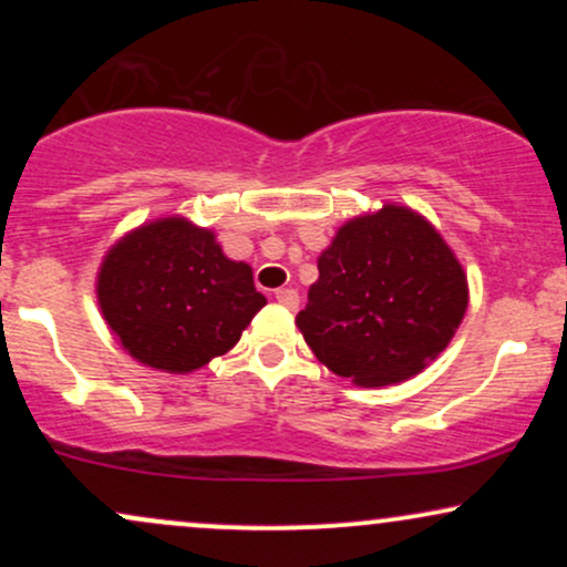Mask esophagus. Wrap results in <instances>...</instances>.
Returning a JSON list of instances; mask_svg holds the SVG:
<instances>
[{"instance_id":"1","label":"esophagus","mask_w":567,"mask_h":567,"mask_svg":"<svg viewBox=\"0 0 567 567\" xmlns=\"http://www.w3.org/2000/svg\"><path fill=\"white\" fill-rule=\"evenodd\" d=\"M275 298L282 306H288V309H298V292L292 290V288H279L275 292Z\"/></svg>"}]
</instances>
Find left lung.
Listing matches in <instances>:
<instances>
[{
	"instance_id": "8db88e82",
	"label": "left lung",
	"mask_w": 567,
	"mask_h": 567,
	"mask_svg": "<svg viewBox=\"0 0 567 567\" xmlns=\"http://www.w3.org/2000/svg\"><path fill=\"white\" fill-rule=\"evenodd\" d=\"M296 322L317 360L360 386L424 370L464 320L470 290L451 247L396 205L341 226Z\"/></svg>"
}]
</instances>
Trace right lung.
<instances>
[{
    "label": "right lung",
    "mask_w": 567,
    "mask_h": 567,
    "mask_svg": "<svg viewBox=\"0 0 567 567\" xmlns=\"http://www.w3.org/2000/svg\"><path fill=\"white\" fill-rule=\"evenodd\" d=\"M97 301L135 360L188 373L226 354L266 298L250 266L229 261L210 231L165 218L109 250Z\"/></svg>",
    "instance_id": "obj_1"
}]
</instances>
